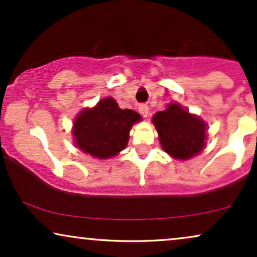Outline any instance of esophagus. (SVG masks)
I'll return each mask as SVG.
<instances>
[{
    "label": "esophagus",
    "instance_id": "esophagus-1",
    "mask_svg": "<svg viewBox=\"0 0 257 257\" xmlns=\"http://www.w3.org/2000/svg\"><path fill=\"white\" fill-rule=\"evenodd\" d=\"M139 111H140V113H141L142 116H144V117H147L148 111H149L148 105L147 104H140L139 105Z\"/></svg>",
    "mask_w": 257,
    "mask_h": 257
}]
</instances>
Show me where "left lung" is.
<instances>
[{"label": "left lung", "instance_id": "obj_1", "mask_svg": "<svg viewBox=\"0 0 257 257\" xmlns=\"http://www.w3.org/2000/svg\"><path fill=\"white\" fill-rule=\"evenodd\" d=\"M152 121L162 149L174 159L188 160L205 147L207 124L178 103L168 104L155 113Z\"/></svg>", "mask_w": 257, "mask_h": 257}]
</instances>
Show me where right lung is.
I'll use <instances>...</instances> for the list:
<instances>
[{
	"label": "right lung",
	"mask_w": 257,
	"mask_h": 257,
	"mask_svg": "<svg viewBox=\"0 0 257 257\" xmlns=\"http://www.w3.org/2000/svg\"><path fill=\"white\" fill-rule=\"evenodd\" d=\"M141 116L134 110L121 109L111 97L85 108L73 122L74 144L80 151L98 159H109L125 148L129 132Z\"/></svg>",
	"instance_id": "obj_1"
}]
</instances>
